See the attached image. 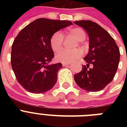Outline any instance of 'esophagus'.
<instances>
[{
	"label": "esophagus",
	"mask_w": 127,
	"mask_h": 127,
	"mask_svg": "<svg viewBox=\"0 0 127 127\" xmlns=\"http://www.w3.org/2000/svg\"><path fill=\"white\" fill-rule=\"evenodd\" d=\"M70 63H63V66H66V65H69Z\"/></svg>",
	"instance_id": "34e87169"
}]
</instances>
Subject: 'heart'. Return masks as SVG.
Returning <instances> with one entry per match:
<instances>
[{"label":"heart","mask_w":127,"mask_h":127,"mask_svg":"<svg viewBox=\"0 0 127 127\" xmlns=\"http://www.w3.org/2000/svg\"><path fill=\"white\" fill-rule=\"evenodd\" d=\"M68 32L75 37L78 40L82 41L86 39L85 32L80 28H72L68 30ZM64 35L61 32H57L52 35L50 39V45L54 52L59 51L63 47ZM82 55V51L80 49L66 50L59 51L56 55V60L61 63H70L80 58Z\"/></svg>","instance_id":"b5f03b06"}]
</instances>
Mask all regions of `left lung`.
Here are the masks:
<instances>
[{
    "mask_svg": "<svg viewBox=\"0 0 127 127\" xmlns=\"http://www.w3.org/2000/svg\"><path fill=\"white\" fill-rule=\"evenodd\" d=\"M89 35L88 54L84 57L87 65L74 76L76 83L88 92H98L104 88L114 78L119 60L120 51L114 39L97 23L90 20L75 21ZM92 64V69H88Z\"/></svg>",
    "mask_w": 127,
    "mask_h": 127,
    "instance_id": "left-lung-1",
    "label": "left lung"
}]
</instances>
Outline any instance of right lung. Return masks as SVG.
Returning <instances> with one entry per match:
<instances>
[{
  "label": "right lung",
  "mask_w": 127,
  "mask_h": 127,
  "mask_svg": "<svg viewBox=\"0 0 127 127\" xmlns=\"http://www.w3.org/2000/svg\"><path fill=\"white\" fill-rule=\"evenodd\" d=\"M72 24L68 20L39 18L19 32L14 40L11 65L19 84L29 92L49 90L57 80L61 63L50 64L54 53L50 39L54 33Z\"/></svg>",
  "instance_id": "add662e5"
}]
</instances>
